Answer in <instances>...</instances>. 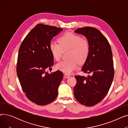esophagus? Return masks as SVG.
I'll list each match as a JSON object with an SVG mask.
<instances>
[{
	"label": "esophagus",
	"instance_id": "1",
	"mask_svg": "<svg viewBox=\"0 0 128 128\" xmlns=\"http://www.w3.org/2000/svg\"><path fill=\"white\" fill-rule=\"evenodd\" d=\"M70 77V75H68V74H65V75H64V77H65V78H69Z\"/></svg>",
	"mask_w": 128,
	"mask_h": 128
}]
</instances>
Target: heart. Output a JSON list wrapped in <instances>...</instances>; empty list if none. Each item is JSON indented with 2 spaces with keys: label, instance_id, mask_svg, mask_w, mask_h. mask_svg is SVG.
<instances>
[{
  "label": "heart",
  "instance_id": "obj_1",
  "mask_svg": "<svg viewBox=\"0 0 128 128\" xmlns=\"http://www.w3.org/2000/svg\"><path fill=\"white\" fill-rule=\"evenodd\" d=\"M58 44L52 42L49 49L53 58L56 61L60 59L63 51L70 50L68 60H64L56 64V69L66 74H70L77 68L79 63H84L90 52V44L88 41L79 35L66 32L58 39Z\"/></svg>",
  "mask_w": 128,
  "mask_h": 128
}]
</instances>
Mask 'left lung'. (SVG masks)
I'll list each match as a JSON object with an SVG mask.
<instances>
[{
	"label": "left lung",
	"instance_id": "obj_1",
	"mask_svg": "<svg viewBox=\"0 0 128 128\" xmlns=\"http://www.w3.org/2000/svg\"><path fill=\"white\" fill-rule=\"evenodd\" d=\"M75 32L86 37L90 44L89 56L82 70L91 75L75 76L77 84L74 93L80 103L92 106L104 98L112 84L114 70L112 49L106 37L96 28L84 27Z\"/></svg>",
	"mask_w": 128,
	"mask_h": 128
}]
</instances>
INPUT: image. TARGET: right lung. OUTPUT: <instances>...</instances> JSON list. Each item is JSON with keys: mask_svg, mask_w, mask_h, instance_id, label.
<instances>
[{"mask_svg": "<svg viewBox=\"0 0 128 128\" xmlns=\"http://www.w3.org/2000/svg\"><path fill=\"white\" fill-rule=\"evenodd\" d=\"M62 31L55 26L37 24L26 36L20 47L16 72L25 94L39 105L48 104L54 100L63 74L52 70L53 58L49 44L54 36Z\"/></svg>", "mask_w": 128, "mask_h": 128, "instance_id": "add662e5", "label": "right lung"}]
</instances>
